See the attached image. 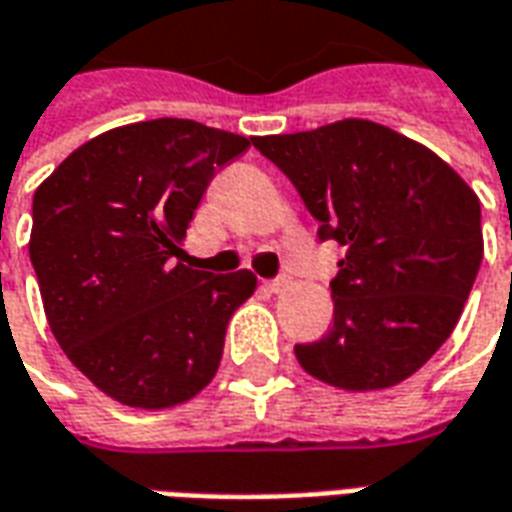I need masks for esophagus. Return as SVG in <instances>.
Here are the masks:
<instances>
[{"instance_id":"34e87169","label":"esophagus","mask_w":512,"mask_h":512,"mask_svg":"<svg viewBox=\"0 0 512 512\" xmlns=\"http://www.w3.org/2000/svg\"><path fill=\"white\" fill-rule=\"evenodd\" d=\"M288 285V277H277V279H268L266 282V288L271 290V293H279V290L285 288Z\"/></svg>"}]
</instances>
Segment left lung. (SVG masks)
Masks as SVG:
<instances>
[{"instance_id":"8db88e82","label":"left lung","mask_w":512,"mask_h":512,"mask_svg":"<svg viewBox=\"0 0 512 512\" xmlns=\"http://www.w3.org/2000/svg\"><path fill=\"white\" fill-rule=\"evenodd\" d=\"M252 145L296 186L318 238L345 249L332 329L296 345L299 365L351 392L414 376L452 334L483 263L477 194L428 147L370 120Z\"/></svg>"}]
</instances>
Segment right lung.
Here are the masks:
<instances>
[{"mask_svg": "<svg viewBox=\"0 0 512 512\" xmlns=\"http://www.w3.org/2000/svg\"><path fill=\"white\" fill-rule=\"evenodd\" d=\"M252 139L161 117L84 142L35 191L29 260L57 343L101 392L178 406L211 384L252 271L183 266L216 169Z\"/></svg>", "mask_w": 512, "mask_h": 512, "instance_id": "right-lung-1", "label": "right lung"}]
</instances>
